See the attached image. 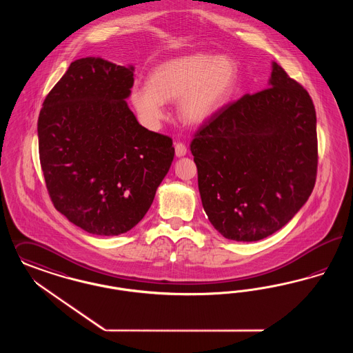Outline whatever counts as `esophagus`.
I'll use <instances>...</instances> for the list:
<instances>
[{"label": "esophagus", "mask_w": 353, "mask_h": 353, "mask_svg": "<svg viewBox=\"0 0 353 353\" xmlns=\"http://www.w3.org/2000/svg\"><path fill=\"white\" fill-rule=\"evenodd\" d=\"M186 145L181 143V141H177L176 144H174V152H176V156H179V157H181V156L186 155Z\"/></svg>", "instance_id": "34e87169"}]
</instances>
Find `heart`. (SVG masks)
<instances>
[{
  "label": "heart",
  "instance_id": "b5f03b06",
  "mask_svg": "<svg viewBox=\"0 0 353 353\" xmlns=\"http://www.w3.org/2000/svg\"><path fill=\"white\" fill-rule=\"evenodd\" d=\"M238 76V63L227 55L196 52L174 57L152 70L148 85L132 89L131 103L145 126L156 127L164 117V102L179 99L180 119L199 126L226 105Z\"/></svg>",
  "mask_w": 353,
  "mask_h": 353
}]
</instances>
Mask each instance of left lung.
Here are the masks:
<instances>
[{
	"label": "left lung",
	"instance_id": "1",
	"mask_svg": "<svg viewBox=\"0 0 353 353\" xmlns=\"http://www.w3.org/2000/svg\"><path fill=\"white\" fill-rule=\"evenodd\" d=\"M202 206L226 239L256 241L310 197L318 170L309 92L273 63L269 88L225 105L190 143Z\"/></svg>",
	"mask_w": 353,
	"mask_h": 353
}]
</instances>
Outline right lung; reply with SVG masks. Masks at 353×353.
Wrapping results in <instances>:
<instances>
[{"mask_svg": "<svg viewBox=\"0 0 353 353\" xmlns=\"http://www.w3.org/2000/svg\"><path fill=\"white\" fill-rule=\"evenodd\" d=\"M134 68L83 57L50 90L38 119L48 196L73 225L101 236L137 226L170 170V137L139 125L125 99Z\"/></svg>", "mask_w": 353, "mask_h": 353, "instance_id": "right-lung-1", "label": "right lung"}]
</instances>
